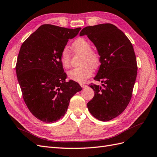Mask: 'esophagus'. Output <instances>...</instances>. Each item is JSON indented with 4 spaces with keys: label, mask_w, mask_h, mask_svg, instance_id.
Returning <instances> with one entry per match:
<instances>
[{
    "label": "esophagus",
    "mask_w": 157,
    "mask_h": 157,
    "mask_svg": "<svg viewBox=\"0 0 157 157\" xmlns=\"http://www.w3.org/2000/svg\"><path fill=\"white\" fill-rule=\"evenodd\" d=\"M80 86L82 88H85L86 86H87V85L86 84H80Z\"/></svg>",
    "instance_id": "obj_1"
}]
</instances>
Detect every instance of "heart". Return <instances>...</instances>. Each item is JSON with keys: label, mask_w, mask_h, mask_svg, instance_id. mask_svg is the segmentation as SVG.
<instances>
[{"label": "heart", "mask_w": 157, "mask_h": 157, "mask_svg": "<svg viewBox=\"0 0 157 157\" xmlns=\"http://www.w3.org/2000/svg\"><path fill=\"white\" fill-rule=\"evenodd\" d=\"M76 53L83 54L80 66L69 71L67 75L69 78L78 82H84L93 74V69H96L99 64V56L96 52L92 50L90 42L83 38L76 40L72 45ZM60 61L63 67L67 69L71 64V54L67 47H65L61 52Z\"/></svg>", "instance_id": "1"}]
</instances>
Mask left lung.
Instances as JSON below:
<instances>
[{"label": "left lung", "mask_w": 157, "mask_h": 157, "mask_svg": "<svg viewBox=\"0 0 157 157\" xmlns=\"http://www.w3.org/2000/svg\"><path fill=\"white\" fill-rule=\"evenodd\" d=\"M86 35L100 56L99 69L91 83L94 96L87 103L90 113L97 119L109 121L125 110L132 96L137 65L134 48L128 38L111 23L84 27L80 35Z\"/></svg>", "instance_id": "left-lung-1"}]
</instances>
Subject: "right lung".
<instances>
[{"instance_id": "right-lung-1", "label": "right lung", "mask_w": 157, "mask_h": 157, "mask_svg": "<svg viewBox=\"0 0 157 157\" xmlns=\"http://www.w3.org/2000/svg\"><path fill=\"white\" fill-rule=\"evenodd\" d=\"M80 27L42 25L22 44L16 65L18 82L27 108L40 121L52 123L67 111L71 98L82 88L66 81L61 52Z\"/></svg>"}]
</instances>
